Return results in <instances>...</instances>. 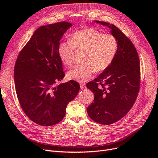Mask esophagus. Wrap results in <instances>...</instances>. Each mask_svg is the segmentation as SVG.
Here are the masks:
<instances>
[{
  "label": "esophagus",
  "instance_id": "obj_1",
  "mask_svg": "<svg viewBox=\"0 0 158 158\" xmlns=\"http://www.w3.org/2000/svg\"><path fill=\"white\" fill-rule=\"evenodd\" d=\"M80 86H81V90H83V89H85V88H86L85 85V84H83V83L80 85Z\"/></svg>",
  "mask_w": 158,
  "mask_h": 158
}]
</instances>
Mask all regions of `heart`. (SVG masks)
<instances>
[{
	"label": "heart",
	"instance_id": "1",
	"mask_svg": "<svg viewBox=\"0 0 158 158\" xmlns=\"http://www.w3.org/2000/svg\"><path fill=\"white\" fill-rule=\"evenodd\" d=\"M75 48L85 50V63L75 66L68 72L67 77L85 83L94 76L96 71H104L112 64L117 55L118 43L112 34L104 33L98 29L89 28L77 31L71 39L59 44V56L66 66L73 63Z\"/></svg>",
	"mask_w": 158,
	"mask_h": 158
}]
</instances>
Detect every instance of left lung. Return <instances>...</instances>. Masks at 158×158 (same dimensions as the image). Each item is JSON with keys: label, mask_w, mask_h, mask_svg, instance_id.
I'll list each match as a JSON object with an SVG mask.
<instances>
[{"label": "left lung", "mask_w": 158, "mask_h": 158, "mask_svg": "<svg viewBox=\"0 0 158 158\" xmlns=\"http://www.w3.org/2000/svg\"><path fill=\"white\" fill-rule=\"evenodd\" d=\"M95 22L111 29L118 49L112 64L86 85L94 93L87 112L95 122L110 125L124 117L134 104L140 88V61L134 44L118 27Z\"/></svg>", "instance_id": "8db88e82"}]
</instances>
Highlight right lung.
I'll use <instances>...</instances> for the list:
<instances>
[{"mask_svg":"<svg viewBox=\"0 0 158 158\" xmlns=\"http://www.w3.org/2000/svg\"><path fill=\"white\" fill-rule=\"evenodd\" d=\"M72 24L65 21L37 29L20 52L14 68L15 90L25 114L36 124L50 127L62 121L66 108L80 86L71 80L56 86L64 77L58 48Z\"/></svg>","mask_w":158,"mask_h":158,"instance_id":"obj_1","label":"right lung"}]
</instances>
